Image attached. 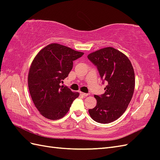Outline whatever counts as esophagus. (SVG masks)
I'll return each instance as SVG.
<instances>
[{
	"label": "esophagus",
	"instance_id": "obj_1",
	"mask_svg": "<svg viewBox=\"0 0 160 160\" xmlns=\"http://www.w3.org/2000/svg\"><path fill=\"white\" fill-rule=\"evenodd\" d=\"M80 94L82 95V96H83V97H88V95H89V94L88 93H82V92H80Z\"/></svg>",
	"mask_w": 160,
	"mask_h": 160
}]
</instances>
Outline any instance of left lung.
<instances>
[{"label": "left lung", "instance_id": "1", "mask_svg": "<svg viewBox=\"0 0 160 160\" xmlns=\"http://www.w3.org/2000/svg\"><path fill=\"white\" fill-rule=\"evenodd\" d=\"M99 72L105 92L95 95L97 105L89 109L91 118L101 123H109L121 117L132 100L135 73L128 57L113 47H106L88 56Z\"/></svg>", "mask_w": 160, "mask_h": 160}]
</instances>
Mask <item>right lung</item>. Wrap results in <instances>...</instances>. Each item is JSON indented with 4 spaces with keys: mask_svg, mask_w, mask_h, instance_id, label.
<instances>
[{
    "mask_svg": "<svg viewBox=\"0 0 160 160\" xmlns=\"http://www.w3.org/2000/svg\"><path fill=\"white\" fill-rule=\"evenodd\" d=\"M64 45L52 43L43 48L33 59L28 75L32 100L40 113L51 120L59 119L68 112L79 95L60 85L72 68V61L83 55Z\"/></svg>",
    "mask_w": 160,
    "mask_h": 160,
    "instance_id": "right-lung-1",
    "label": "right lung"
}]
</instances>
